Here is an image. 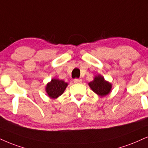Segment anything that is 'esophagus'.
Listing matches in <instances>:
<instances>
[{
  "instance_id": "34e87169",
  "label": "esophagus",
  "mask_w": 148,
  "mask_h": 148,
  "mask_svg": "<svg viewBox=\"0 0 148 148\" xmlns=\"http://www.w3.org/2000/svg\"><path fill=\"white\" fill-rule=\"evenodd\" d=\"M73 82L76 84H77V83L79 84V83H82V79H77V78H75V79H74Z\"/></svg>"
}]
</instances>
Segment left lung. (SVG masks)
I'll use <instances>...</instances> for the list:
<instances>
[{
	"mask_svg": "<svg viewBox=\"0 0 148 148\" xmlns=\"http://www.w3.org/2000/svg\"><path fill=\"white\" fill-rule=\"evenodd\" d=\"M88 85L92 91L100 97L108 95L112 88V84L106 81L104 77L99 75L95 76L93 81L88 83Z\"/></svg>",
	"mask_w": 148,
	"mask_h": 148,
	"instance_id": "1",
	"label": "left lung"
}]
</instances>
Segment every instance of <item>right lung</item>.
Here are the masks:
<instances>
[{"instance_id": "1", "label": "right lung", "mask_w": 148, "mask_h": 148, "mask_svg": "<svg viewBox=\"0 0 148 148\" xmlns=\"http://www.w3.org/2000/svg\"><path fill=\"white\" fill-rule=\"evenodd\" d=\"M68 84L63 80L52 79L46 86V92L51 99H56L63 94Z\"/></svg>"}]
</instances>
